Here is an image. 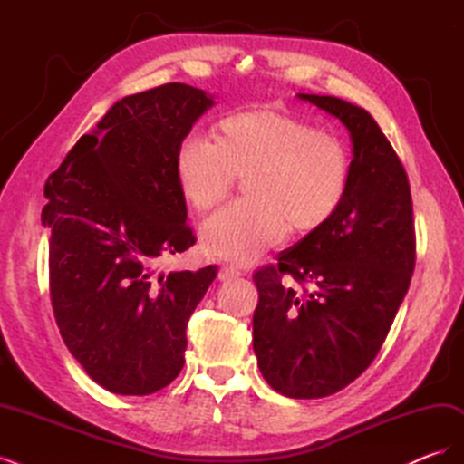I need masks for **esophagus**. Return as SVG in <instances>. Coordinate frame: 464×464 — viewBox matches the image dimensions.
<instances>
[{
    "label": "esophagus",
    "mask_w": 464,
    "mask_h": 464,
    "mask_svg": "<svg viewBox=\"0 0 464 464\" xmlns=\"http://www.w3.org/2000/svg\"><path fill=\"white\" fill-rule=\"evenodd\" d=\"M242 273L236 269V266H232V265H224L222 269H220V273H218V278L220 280H230V278H236V276H240Z\"/></svg>",
    "instance_id": "1"
}]
</instances>
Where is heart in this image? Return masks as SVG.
<instances>
[{
	"label": "heart",
	"mask_w": 464,
	"mask_h": 464,
	"mask_svg": "<svg viewBox=\"0 0 464 464\" xmlns=\"http://www.w3.org/2000/svg\"><path fill=\"white\" fill-rule=\"evenodd\" d=\"M178 186L198 210H210L246 178V201L224 207L201 228L210 257L251 263L285 240L310 234L339 208L350 159L336 137L271 110L237 111L217 123V143L186 137L176 154Z\"/></svg>",
	"instance_id": "obj_1"
}]
</instances>
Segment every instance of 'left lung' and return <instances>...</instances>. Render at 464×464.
Returning a JSON list of instances; mask_svg holds the SVG:
<instances>
[{
    "label": "left lung",
    "mask_w": 464,
    "mask_h": 464,
    "mask_svg": "<svg viewBox=\"0 0 464 464\" xmlns=\"http://www.w3.org/2000/svg\"><path fill=\"white\" fill-rule=\"evenodd\" d=\"M298 98L344 123L353 162L334 215L254 273V350L280 395L321 399L377 356L411 285L416 237L409 176L370 111L334 96Z\"/></svg>",
    "instance_id": "obj_1"
}]
</instances>
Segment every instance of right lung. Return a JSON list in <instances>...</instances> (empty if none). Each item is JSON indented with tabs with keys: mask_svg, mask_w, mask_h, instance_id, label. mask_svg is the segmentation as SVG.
<instances>
[{
	"mask_svg": "<svg viewBox=\"0 0 464 464\" xmlns=\"http://www.w3.org/2000/svg\"><path fill=\"white\" fill-rule=\"evenodd\" d=\"M213 96L184 82L125 96L50 174V296L69 353L116 395H150L184 368L186 327L217 276L160 273L195 244L176 154Z\"/></svg>",
	"mask_w": 464,
	"mask_h": 464,
	"instance_id": "right-lung-1",
	"label": "right lung"
}]
</instances>
